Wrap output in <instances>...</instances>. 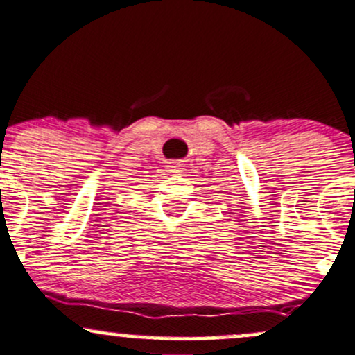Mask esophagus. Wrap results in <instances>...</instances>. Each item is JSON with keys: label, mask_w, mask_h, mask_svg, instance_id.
Returning a JSON list of instances; mask_svg holds the SVG:
<instances>
[{"label": "esophagus", "mask_w": 355, "mask_h": 355, "mask_svg": "<svg viewBox=\"0 0 355 355\" xmlns=\"http://www.w3.org/2000/svg\"><path fill=\"white\" fill-rule=\"evenodd\" d=\"M166 172H170V173H180V172H182V165L178 164V162H170V164L166 165Z\"/></svg>", "instance_id": "34e87169"}]
</instances>
